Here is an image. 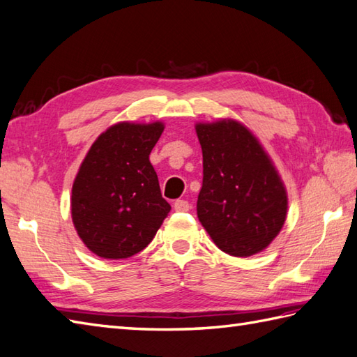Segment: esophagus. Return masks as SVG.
I'll return each instance as SVG.
<instances>
[{
	"label": "esophagus",
	"mask_w": 357,
	"mask_h": 357,
	"mask_svg": "<svg viewBox=\"0 0 357 357\" xmlns=\"http://www.w3.org/2000/svg\"><path fill=\"white\" fill-rule=\"evenodd\" d=\"M173 208H174V211H188V208H190V204L184 199H178V201H174Z\"/></svg>",
	"instance_id": "esophagus-1"
}]
</instances>
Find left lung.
<instances>
[{"instance_id": "8db88e82", "label": "left lung", "mask_w": 357, "mask_h": 357, "mask_svg": "<svg viewBox=\"0 0 357 357\" xmlns=\"http://www.w3.org/2000/svg\"><path fill=\"white\" fill-rule=\"evenodd\" d=\"M204 178L198 218L218 248L248 257L267 248L287 219L288 196L256 135L236 119L196 123Z\"/></svg>"}]
</instances>
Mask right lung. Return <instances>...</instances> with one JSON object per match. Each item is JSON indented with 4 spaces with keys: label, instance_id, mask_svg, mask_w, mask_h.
Listing matches in <instances>:
<instances>
[{
    "label": "right lung",
    "instance_id": "obj_1",
    "mask_svg": "<svg viewBox=\"0 0 357 357\" xmlns=\"http://www.w3.org/2000/svg\"><path fill=\"white\" fill-rule=\"evenodd\" d=\"M162 132L161 121L116 123L82 159L72 187V221L96 256L126 259L139 253L172 210L149 159Z\"/></svg>",
    "mask_w": 357,
    "mask_h": 357
}]
</instances>
